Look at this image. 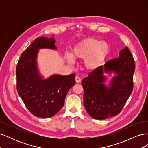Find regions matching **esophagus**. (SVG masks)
Listing matches in <instances>:
<instances>
[{"label": "esophagus", "instance_id": "esophagus-1", "mask_svg": "<svg viewBox=\"0 0 148 148\" xmlns=\"http://www.w3.org/2000/svg\"><path fill=\"white\" fill-rule=\"evenodd\" d=\"M75 81H76V82L78 83H80V82H81V78H80L78 77H75Z\"/></svg>", "mask_w": 148, "mask_h": 148}]
</instances>
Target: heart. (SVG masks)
Wrapping results in <instances>:
<instances>
[{"mask_svg": "<svg viewBox=\"0 0 148 148\" xmlns=\"http://www.w3.org/2000/svg\"><path fill=\"white\" fill-rule=\"evenodd\" d=\"M110 52L108 44L94 38H87L77 44L72 49L71 56L66 57L69 63L73 59H85L84 66L89 70H95L103 64Z\"/></svg>", "mask_w": 148, "mask_h": 148, "instance_id": "heart-1", "label": "heart"}]
</instances>
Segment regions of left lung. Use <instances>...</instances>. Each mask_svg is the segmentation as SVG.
Listing matches in <instances>:
<instances>
[{
	"instance_id": "left-lung-1",
	"label": "left lung",
	"mask_w": 148,
	"mask_h": 148,
	"mask_svg": "<svg viewBox=\"0 0 148 148\" xmlns=\"http://www.w3.org/2000/svg\"><path fill=\"white\" fill-rule=\"evenodd\" d=\"M135 69L133 56L125 47L119 52V57L107 61L104 69L100 66L83 79V104L91 117L104 120L120 112L133 91ZM104 70L117 74L107 87L104 84Z\"/></svg>"
}]
</instances>
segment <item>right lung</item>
I'll list each match as a JSON object with an SVG mask.
<instances>
[{
	"label": "right lung",
	"instance_id": "add662e5",
	"mask_svg": "<svg viewBox=\"0 0 148 148\" xmlns=\"http://www.w3.org/2000/svg\"><path fill=\"white\" fill-rule=\"evenodd\" d=\"M53 38L39 37L21 53L16 67V89L27 109L36 117L49 118L63 107L75 75H54L46 79L39 75L36 57L39 49H56Z\"/></svg>",
	"mask_w": 148,
	"mask_h": 148
}]
</instances>
